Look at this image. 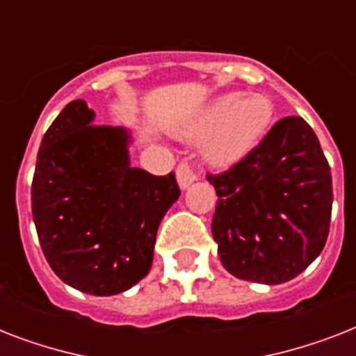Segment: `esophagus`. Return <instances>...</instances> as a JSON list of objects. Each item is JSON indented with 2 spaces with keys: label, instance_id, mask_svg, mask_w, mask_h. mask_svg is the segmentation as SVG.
Instances as JSON below:
<instances>
[{
  "label": "esophagus",
  "instance_id": "34e87169",
  "mask_svg": "<svg viewBox=\"0 0 356 356\" xmlns=\"http://www.w3.org/2000/svg\"><path fill=\"white\" fill-rule=\"evenodd\" d=\"M197 177H200V173L195 172L194 168L190 166V164H186V162L179 164V168H177V183H179V186H181V190L188 188L190 184L197 181Z\"/></svg>",
  "mask_w": 356,
  "mask_h": 356
}]
</instances>
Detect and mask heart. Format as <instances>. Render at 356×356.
I'll return each instance as SVG.
<instances>
[{
    "mask_svg": "<svg viewBox=\"0 0 356 356\" xmlns=\"http://www.w3.org/2000/svg\"><path fill=\"white\" fill-rule=\"evenodd\" d=\"M271 102L262 94H225L201 108L179 129L188 142H203V156L214 168L240 162L270 127Z\"/></svg>",
    "mask_w": 356,
    "mask_h": 356,
    "instance_id": "1",
    "label": "heart"
}]
</instances>
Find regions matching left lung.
I'll return each mask as SVG.
<instances>
[{"mask_svg":"<svg viewBox=\"0 0 356 356\" xmlns=\"http://www.w3.org/2000/svg\"><path fill=\"white\" fill-rule=\"evenodd\" d=\"M207 181L218 195L212 236L231 275L282 284L321 253L331 223V168L303 118L277 122L243 161Z\"/></svg>","mask_w":356,"mask_h":356,"instance_id":"1","label":"left lung"}]
</instances>
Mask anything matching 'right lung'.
Returning <instances> with one entry per match:
<instances>
[{
  "label": "right lung",
  "mask_w": 356,
  "mask_h": 356,
  "mask_svg": "<svg viewBox=\"0 0 356 356\" xmlns=\"http://www.w3.org/2000/svg\"><path fill=\"white\" fill-rule=\"evenodd\" d=\"M68 103L42 138L31 186L42 251L60 281L90 296L122 293L151 270L156 231L179 200L175 173L131 166L133 133L94 125Z\"/></svg>",
  "instance_id": "1"
}]
</instances>
